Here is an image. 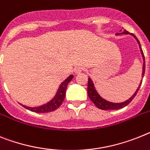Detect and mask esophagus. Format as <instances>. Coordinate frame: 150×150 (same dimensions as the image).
<instances>
[{"mask_svg": "<svg viewBox=\"0 0 150 150\" xmlns=\"http://www.w3.org/2000/svg\"><path fill=\"white\" fill-rule=\"evenodd\" d=\"M83 69L81 67H76L75 69V70H74V71H75V74H80V73L82 71Z\"/></svg>", "mask_w": 150, "mask_h": 150, "instance_id": "1", "label": "esophagus"}]
</instances>
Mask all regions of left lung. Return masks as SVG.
<instances>
[{"label":"left lung","mask_w":150,"mask_h":150,"mask_svg":"<svg viewBox=\"0 0 150 150\" xmlns=\"http://www.w3.org/2000/svg\"><path fill=\"white\" fill-rule=\"evenodd\" d=\"M120 32L119 33H117V36L118 35H121V34H129L131 35L132 36H133L135 40L137 41V43L139 44V50H140V52H141L142 57H143V72H142V78H143L144 76V74H145V57H144V54H143V52L142 50L141 45H140V42L138 40V39L137 38V36H135L133 33H129L128 31H127L126 30H124V31H122V30H120ZM142 84V80L139 83V86L137 88V91H136L134 94L132 95L129 99H127V100L124 101V102H120V103H114V102H110L109 100H107L106 99L103 98L102 97L100 96V94H98V92L97 91L95 87H94V82L91 80V78H88V94L89 98L91 99V100L95 104V106L97 107L99 109H101V110H118V109H121V108L126 107L127 104H129L130 103L132 100L134 98V97L136 96V94H137L138 91H139V88L141 86Z\"/></svg>","instance_id":"1"}]
</instances>
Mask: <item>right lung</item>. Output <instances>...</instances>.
<instances>
[{
  "label": "right lung",
  "instance_id": "add662e5",
  "mask_svg": "<svg viewBox=\"0 0 150 150\" xmlns=\"http://www.w3.org/2000/svg\"><path fill=\"white\" fill-rule=\"evenodd\" d=\"M73 77H74L73 75H70L67 79H65V81H62L60 84L55 96L46 104H43L42 105H40V106L37 107H28L26 106V105H23L21 103H20V104L23 108H26V109H27V110L35 112V113H48V112L56 110V109H58L61 106V104L63 102L65 97V91H66L67 86L69 85V83L72 80Z\"/></svg>",
  "mask_w": 150,
  "mask_h": 150
}]
</instances>
